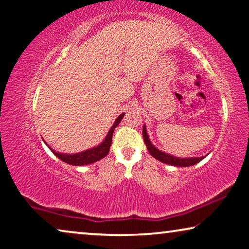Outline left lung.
<instances>
[{"label":"left lung","instance_id":"obj_1","mask_svg":"<svg viewBox=\"0 0 249 249\" xmlns=\"http://www.w3.org/2000/svg\"><path fill=\"white\" fill-rule=\"evenodd\" d=\"M142 137H143V142H145L147 149H148L149 154L153 156L154 158H156L161 163L168 164V165H173V166H181V167H186V166H192V165L199 163L203 160L205 156L202 157H190V158H181V157H175L172 156V155L164 153V151H160V149H157L153 143L150 142V140L148 138V135H147V130H146V125L142 127Z\"/></svg>","mask_w":249,"mask_h":249}]
</instances>
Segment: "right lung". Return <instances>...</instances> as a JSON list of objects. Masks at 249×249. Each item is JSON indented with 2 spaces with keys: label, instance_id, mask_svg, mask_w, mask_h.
Here are the masks:
<instances>
[{
  "label": "right lung",
  "instance_id": "1",
  "mask_svg": "<svg viewBox=\"0 0 249 249\" xmlns=\"http://www.w3.org/2000/svg\"><path fill=\"white\" fill-rule=\"evenodd\" d=\"M124 116V113H122L117 118L116 122H114L112 127H111L109 132H107L106 139H104L99 146L93 147V148H91V149L84 150V151H82V153H76V154L57 153V151L53 150L48 146L49 149L52 150L60 160H63V161H65V163H67L70 165H73V166H83V165H89V164L94 163V161L102 160V158H104L107 154H109L110 146H111V143H112L113 131H114V129L118 127V124H120V121L122 120Z\"/></svg>",
  "mask_w": 249,
  "mask_h": 249
}]
</instances>
